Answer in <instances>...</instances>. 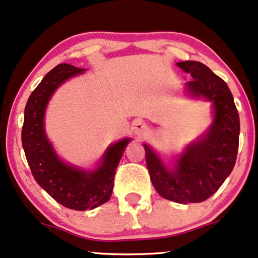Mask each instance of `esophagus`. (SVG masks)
<instances>
[{
    "mask_svg": "<svg viewBox=\"0 0 258 258\" xmlns=\"http://www.w3.org/2000/svg\"><path fill=\"white\" fill-rule=\"evenodd\" d=\"M133 132H135V135H137L138 137L143 138L149 133V127H148V125H146L143 121H136V122L133 123Z\"/></svg>",
    "mask_w": 258,
    "mask_h": 258,
    "instance_id": "esophagus-1",
    "label": "esophagus"
}]
</instances>
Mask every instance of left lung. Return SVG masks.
Here are the masks:
<instances>
[{"label": "left lung", "mask_w": 258, "mask_h": 258, "mask_svg": "<svg viewBox=\"0 0 258 258\" xmlns=\"http://www.w3.org/2000/svg\"><path fill=\"white\" fill-rule=\"evenodd\" d=\"M177 67L190 74L186 96L212 103L214 120L197 141L167 166L149 144L144 143L147 167L155 190L164 199L178 204L201 203L220 189L233 171L239 147L240 121L228 85L200 61H179Z\"/></svg>", "instance_id": "1"}]
</instances>
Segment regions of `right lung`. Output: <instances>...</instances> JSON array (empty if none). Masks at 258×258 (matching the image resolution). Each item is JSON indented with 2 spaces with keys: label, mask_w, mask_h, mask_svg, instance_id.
<instances>
[{
  "label": "right lung",
  "mask_w": 258,
  "mask_h": 258,
  "mask_svg": "<svg viewBox=\"0 0 258 258\" xmlns=\"http://www.w3.org/2000/svg\"><path fill=\"white\" fill-rule=\"evenodd\" d=\"M85 72L67 63L53 68L29 97L22 130L23 148L35 180L60 205L76 211L93 210L110 199L116 167L131 142L123 138L110 144L93 170L68 164L55 153L44 131L46 108L59 86Z\"/></svg>",
  "instance_id": "right-lung-1"
}]
</instances>
